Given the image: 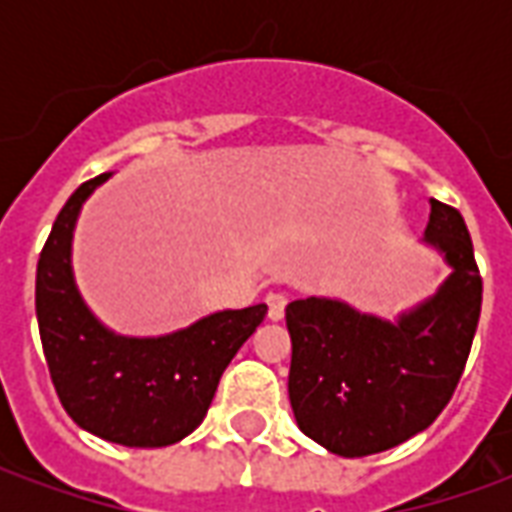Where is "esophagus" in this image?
I'll return each mask as SVG.
<instances>
[{
    "label": "esophagus",
    "instance_id": "obj_1",
    "mask_svg": "<svg viewBox=\"0 0 512 512\" xmlns=\"http://www.w3.org/2000/svg\"><path fill=\"white\" fill-rule=\"evenodd\" d=\"M266 304H268V318H271V321H279V318L285 315V304H288V299H285L282 293H268Z\"/></svg>",
    "mask_w": 512,
    "mask_h": 512
}]
</instances>
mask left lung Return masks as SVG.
<instances>
[{
    "mask_svg": "<svg viewBox=\"0 0 512 512\" xmlns=\"http://www.w3.org/2000/svg\"><path fill=\"white\" fill-rule=\"evenodd\" d=\"M422 244L439 252L450 277L395 321L323 296L285 307L293 417L304 436L334 455L362 458L417 436L461 381L483 304L461 213L430 200Z\"/></svg>",
    "mask_w": 512,
    "mask_h": 512,
    "instance_id": "obj_1",
    "label": "left lung"
}]
</instances>
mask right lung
<instances>
[{
  "mask_svg": "<svg viewBox=\"0 0 512 512\" xmlns=\"http://www.w3.org/2000/svg\"><path fill=\"white\" fill-rule=\"evenodd\" d=\"M106 175L73 191L38 260L35 312L60 403L79 428L123 447L186 439L211 406L224 367L266 318V304L219 310L178 332L126 337L87 307L73 277V230Z\"/></svg>",
  "mask_w": 512,
  "mask_h": 512,
  "instance_id": "obj_1",
  "label": "right lung"
}]
</instances>
